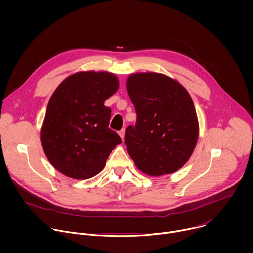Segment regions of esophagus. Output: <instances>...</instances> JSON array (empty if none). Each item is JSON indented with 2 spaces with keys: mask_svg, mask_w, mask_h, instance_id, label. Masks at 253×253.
Here are the masks:
<instances>
[{
  "mask_svg": "<svg viewBox=\"0 0 253 253\" xmlns=\"http://www.w3.org/2000/svg\"><path fill=\"white\" fill-rule=\"evenodd\" d=\"M118 133H119L120 137H121L122 139H124V137H125V129H124V128H123V129H121Z\"/></svg>",
  "mask_w": 253,
  "mask_h": 253,
  "instance_id": "obj_1",
  "label": "esophagus"
}]
</instances>
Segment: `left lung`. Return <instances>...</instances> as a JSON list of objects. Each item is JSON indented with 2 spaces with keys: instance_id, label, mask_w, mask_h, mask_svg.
I'll list each match as a JSON object with an SVG mask.
<instances>
[{
  "instance_id": "8db88e82",
  "label": "left lung",
  "mask_w": 253,
  "mask_h": 253,
  "mask_svg": "<svg viewBox=\"0 0 253 253\" xmlns=\"http://www.w3.org/2000/svg\"><path fill=\"white\" fill-rule=\"evenodd\" d=\"M126 87L137 114L135 126L125 132L128 154L147 175L176 172L189 160L199 136L189 93L178 81L154 72L131 74Z\"/></svg>"
}]
</instances>
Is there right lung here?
<instances>
[{"instance_id": "add662e5", "label": "right lung", "mask_w": 253, "mask_h": 253, "mask_svg": "<svg viewBox=\"0 0 253 253\" xmlns=\"http://www.w3.org/2000/svg\"><path fill=\"white\" fill-rule=\"evenodd\" d=\"M119 88L117 76L83 71L67 77L54 91L41 128V144L55 169L74 179L97 175L122 142L109 128L111 109L104 102Z\"/></svg>"}]
</instances>
